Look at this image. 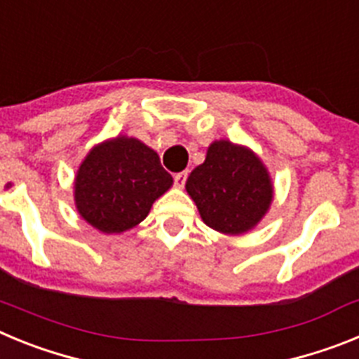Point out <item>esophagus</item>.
<instances>
[{"instance_id":"obj_1","label":"esophagus","mask_w":359,"mask_h":359,"mask_svg":"<svg viewBox=\"0 0 359 359\" xmlns=\"http://www.w3.org/2000/svg\"><path fill=\"white\" fill-rule=\"evenodd\" d=\"M187 177H189V172H187V170H183V172L174 174V185L180 187V189H182V187H185Z\"/></svg>"}]
</instances>
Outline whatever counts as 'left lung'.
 Masks as SVG:
<instances>
[{
    "label": "left lung",
    "instance_id": "obj_1",
    "mask_svg": "<svg viewBox=\"0 0 359 359\" xmlns=\"http://www.w3.org/2000/svg\"><path fill=\"white\" fill-rule=\"evenodd\" d=\"M187 192L201 219L223 233H244L266 214L273 198L268 170L248 149L214 142L207 160L190 172Z\"/></svg>",
    "mask_w": 359,
    "mask_h": 359
}]
</instances>
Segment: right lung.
I'll return each instance as SVG.
<instances>
[{
	"label": "right lung",
	"mask_w": 359,
	"mask_h": 359,
	"mask_svg": "<svg viewBox=\"0 0 359 359\" xmlns=\"http://www.w3.org/2000/svg\"><path fill=\"white\" fill-rule=\"evenodd\" d=\"M172 185L152 149L118 136L97 145L75 177V205L82 217L104 233H120L147 217L154 199Z\"/></svg>",
	"instance_id": "right-lung-1"
}]
</instances>
